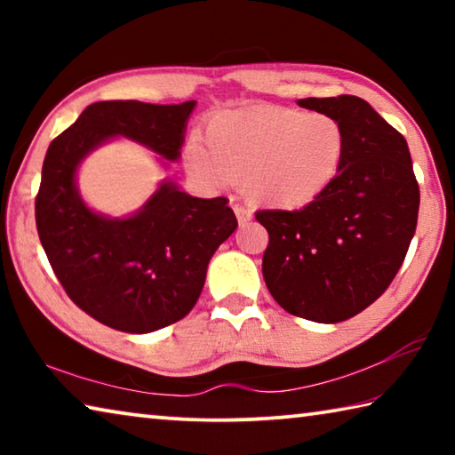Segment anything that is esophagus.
Segmentation results:
<instances>
[{
    "label": "esophagus",
    "instance_id": "34e87169",
    "mask_svg": "<svg viewBox=\"0 0 455 455\" xmlns=\"http://www.w3.org/2000/svg\"><path fill=\"white\" fill-rule=\"evenodd\" d=\"M235 214H236V220H238V225H246V222H249L251 219H252V214H251V211H246V209H243V206H235Z\"/></svg>",
    "mask_w": 455,
    "mask_h": 455
}]
</instances>
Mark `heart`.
I'll return each instance as SVG.
<instances>
[{
  "mask_svg": "<svg viewBox=\"0 0 455 455\" xmlns=\"http://www.w3.org/2000/svg\"><path fill=\"white\" fill-rule=\"evenodd\" d=\"M188 171L206 187L241 182L251 204L299 211L333 187L347 158V134L329 114L257 106L222 112L192 136Z\"/></svg>",
  "mask_w": 455,
  "mask_h": 455,
  "instance_id": "b5f03b06",
  "label": "heart"
}]
</instances>
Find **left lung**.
I'll use <instances>...</instances> for the list:
<instances>
[{
  "label": "left lung",
  "mask_w": 455,
  "mask_h": 455,
  "mask_svg": "<svg viewBox=\"0 0 455 455\" xmlns=\"http://www.w3.org/2000/svg\"><path fill=\"white\" fill-rule=\"evenodd\" d=\"M347 134V158L325 195L301 211H259L267 289L284 311L339 323L394 281L418 227L419 187L405 138L357 96L305 98Z\"/></svg>",
  "instance_id": "1"
}]
</instances>
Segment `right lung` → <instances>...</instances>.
<instances>
[{
    "label": "right lung",
    "instance_id": "obj_1",
    "mask_svg": "<svg viewBox=\"0 0 455 455\" xmlns=\"http://www.w3.org/2000/svg\"><path fill=\"white\" fill-rule=\"evenodd\" d=\"M196 102L90 104L45 152L36 196L42 246L68 297L90 317L124 333H152L187 317L204 287L214 251L235 233L225 196L196 198L164 179L136 212L92 211L78 190L90 152L128 138L164 158H180Z\"/></svg>",
    "mask_w": 455,
    "mask_h": 455
}]
</instances>
